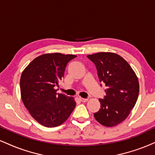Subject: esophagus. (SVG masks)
Listing matches in <instances>:
<instances>
[{
  "mask_svg": "<svg viewBox=\"0 0 155 155\" xmlns=\"http://www.w3.org/2000/svg\"><path fill=\"white\" fill-rule=\"evenodd\" d=\"M79 100L81 101V102H87L88 101V98H82V97H79Z\"/></svg>",
  "mask_w": 155,
  "mask_h": 155,
  "instance_id": "34e87169",
  "label": "esophagus"
}]
</instances>
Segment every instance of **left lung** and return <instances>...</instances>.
<instances>
[{
    "label": "left lung",
    "instance_id": "left-lung-1",
    "mask_svg": "<svg viewBox=\"0 0 155 155\" xmlns=\"http://www.w3.org/2000/svg\"><path fill=\"white\" fill-rule=\"evenodd\" d=\"M87 57L95 64L100 82L106 87V95L99 99L100 109L94 117L103 125L113 127L125 120L136 105L139 93L138 78L120 55L99 52Z\"/></svg>",
    "mask_w": 155,
    "mask_h": 155
}]
</instances>
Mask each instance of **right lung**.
<instances>
[{
    "label": "right lung",
    "mask_w": 155,
    "mask_h": 155,
    "mask_svg": "<svg viewBox=\"0 0 155 155\" xmlns=\"http://www.w3.org/2000/svg\"><path fill=\"white\" fill-rule=\"evenodd\" d=\"M74 54H45L35 58L20 78L21 97L25 106L39 124L54 127L63 123L76 106L73 97L57 93L55 86L64 76Z\"/></svg>",
    "instance_id": "1"
}]
</instances>
